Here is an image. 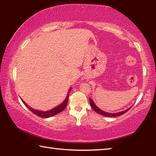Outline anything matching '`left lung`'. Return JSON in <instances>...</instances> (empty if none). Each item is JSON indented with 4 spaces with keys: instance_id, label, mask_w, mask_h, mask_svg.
Wrapping results in <instances>:
<instances>
[{
    "instance_id": "obj_1",
    "label": "left lung",
    "mask_w": 156,
    "mask_h": 156,
    "mask_svg": "<svg viewBox=\"0 0 156 156\" xmlns=\"http://www.w3.org/2000/svg\"><path fill=\"white\" fill-rule=\"evenodd\" d=\"M89 101H90V106L92 107V108L96 112H98V114H100V115L105 116V117H117V116L122 115L123 114H125L126 112L128 111V110L130 108H131V107H130V108H129L128 109H127L126 110H123V111H122V112H117V113H108V112H104L103 110H101V109L99 108L95 105L94 102H93V101L90 98H89Z\"/></svg>"
}]
</instances>
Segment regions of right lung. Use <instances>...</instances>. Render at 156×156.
Listing matches in <instances>:
<instances>
[{
  "mask_svg": "<svg viewBox=\"0 0 156 156\" xmlns=\"http://www.w3.org/2000/svg\"><path fill=\"white\" fill-rule=\"evenodd\" d=\"M71 89H72V88L71 89H69V91H68V93H67V97L66 98V100H65V101H63V103H62L61 105H58V106L55 107V108H53L52 110H48V111H46V112H42V111H40V110H36L35 109H33L32 108H30V106H29L27 105V104L24 102V101L22 100V102L24 103V104L25 106H26L28 108H29L31 112H32L33 113H34V114L39 116V117H43V118H48V117H52V116L54 115H57L58 113H60L61 112L63 111V110L66 108V107L67 106V102H68V98H69V92Z\"/></svg>",
  "mask_w": 156,
  "mask_h": 156,
  "instance_id": "1",
  "label": "right lung"
}]
</instances>
